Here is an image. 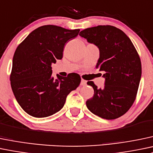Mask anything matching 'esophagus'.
Wrapping results in <instances>:
<instances>
[{"label": "esophagus", "mask_w": 153, "mask_h": 153, "mask_svg": "<svg viewBox=\"0 0 153 153\" xmlns=\"http://www.w3.org/2000/svg\"><path fill=\"white\" fill-rule=\"evenodd\" d=\"M81 86H85V85H86V81H85V80H81Z\"/></svg>", "instance_id": "34e87169"}]
</instances>
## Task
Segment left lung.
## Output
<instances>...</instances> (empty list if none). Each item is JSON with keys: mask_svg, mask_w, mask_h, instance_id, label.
<instances>
[{"mask_svg": "<svg viewBox=\"0 0 153 153\" xmlns=\"http://www.w3.org/2000/svg\"><path fill=\"white\" fill-rule=\"evenodd\" d=\"M79 35L100 50L96 67L105 71L103 88L94 82V94L86 101L88 109L105 120H115L128 111L136 100L141 76V63L131 40L112 25H98L81 30Z\"/></svg>", "mask_w": 153, "mask_h": 153, "instance_id": "obj_1", "label": "left lung"}]
</instances>
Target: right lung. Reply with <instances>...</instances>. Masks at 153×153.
Returning a JSON list of instances; mask_svg holds the SVG:
<instances>
[{
    "mask_svg": "<svg viewBox=\"0 0 153 153\" xmlns=\"http://www.w3.org/2000/svg\"><path fill=\"white\" fill-rule=\"evenodd\" d=\"M80 29L68 30L53 25L39 27L29 33L14 52L11 86L19 105L34 117H47L59 111L66 98L81 83L77 73L52 76L51 64L63 57L66 43Z\"/></svg>",
    "mask_w": 153,
    "mask_h": 153,
    "instance_id": "add662e5",
    "label": "right lung"
}]
</instances>
